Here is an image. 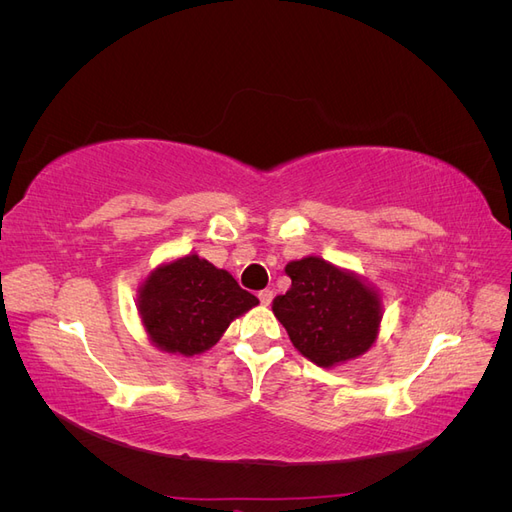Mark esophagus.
Returning <instances> with one entry per match:
<instances>
[{
    "label": "esophagus",
    "mask_w": 512,
    "mask_h": 512,
    "mask_svg": "<svg viewBox=\"0 0 512 512\" xmlns=\"http://www.w3.org/2000/svg\"><path fill=\"white\" fill-rule=\"evenodd\" d=\"M258 299H260L262 305H271V301H273V290H269V288L260 290V292H258Z\"/></svg>",
    "instance_id": "obj_1"
}]
</instances>
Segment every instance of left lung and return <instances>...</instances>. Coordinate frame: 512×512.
Returning <instances> with one entry per match:
<instances>
[{"instance_id": "1", "label": "left lung", "mask_w": 512, "mask_h": 512, "mask_svg": "<svg viewBox=\"0 0 512 512\" xmlns=\"http://www.w3.org/2000/svg\"><path fill=\"white\" fill-rule=\"evenodd\" d=\"M286 275L292 284L273 299V314L305 359L335 367L374 346L382 301L363 277L318 256L288 262Z\"/></svg>"}]
</instances>
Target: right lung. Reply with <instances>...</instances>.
<instances>
[{
    "label": "right lung",
    "mask_w": 512,
    "mask_h": 512,
    "mask_svg": "<svg viewBox=\"0 0 512 512\" xmlns=\"http://www.w3.org/2000/svg\"><path fill=\"white\" fill-rule=\"evenodd\" d=\"M138 314L149 342L170 354H203L228 324L258 305L228 271L188 254L153 269L138 288Z\"/></svg>",
    "instance_id": "1"
}]
</instances>
